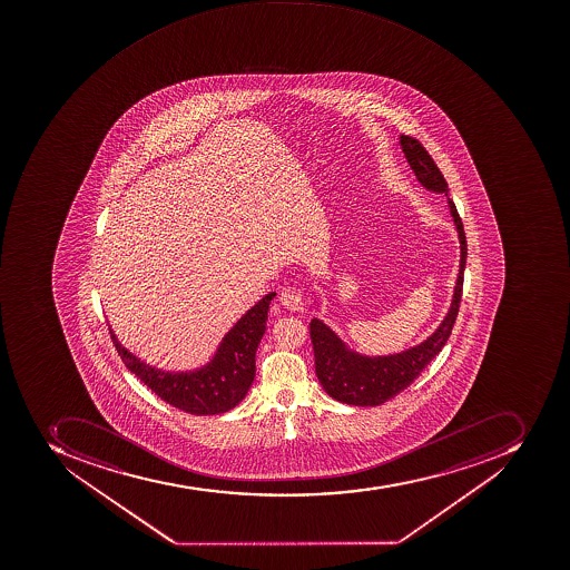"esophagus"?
Segmentation results:
<instances>
[{
	"mask_svg": "<svg viewBox=\"0 0 570 570\" xmlns=\"http://www.w3.org/2000/svg\"><path fill=\"white\" fill-rule=\"evenodd\" d=\"M278 301L281 304L286 307V309L295 311V313H302L304 311V298H302L301 292H296V289H284L278 296Z\"/></svg>",
	"mask_w": 570,
	"mask_h": 570,
	"instance_id": "1",
	"label": "esophagus"
}]
</instances>
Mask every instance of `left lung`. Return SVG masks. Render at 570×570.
<instances>
[{
    "mask_svg": "<svg viewBox=\"0 0 570 570\" xmlns=\"http://www.w3.org/2000/svg\"><path fill=\"white\" fill-rule=\"evenodd\" d=\"M406 161L414 170L417 181L426 190L446 194V179L433 161L429 150L414 137H400ZM450 204L451 217L455 220L460 238V272L456 278L455 295L450 311L441 327L433 332L424 343L417 344L406 352L387 355V357H364L344 346L343 341L320 320L311 322V341H313L314 366L320 384L327 391L328 396L337 402L357 406L382 405L391 397L405 391L421 375V371L439 355L442 346L450 340L451 331L459 316L462 301L463 269L468 259V239L463 233L462 218L453 200Z\"/></svg>",
    "mask_w": 570,
    "mask_h": 570,
    "instance_id": "8db88e82",
    "label": "left lung"
}]
</instances>
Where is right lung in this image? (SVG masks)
Returning <instances> with one entry per match:
<instances>
[{
    "label": "right lung",
    "mask_w": 570,
    "mask_h": 570,
    "mask_svg": "<svg viewBox=\"0 0 570 570\" xmlns=\"http://www.w3.org/2000/svg\"><path fill=\"white\" fill-rule=\"evenodd\" d=\"M275 293L263 296L222 341L218 352L206 366L190 373H165L135 357L111 332L115 348L131 373L168 405L195 415L224 414L242 402L254 376L256 352L266 331L269 302Z\"/></svg>",
    "instance_id": "obj_1"
}]
</instances>
